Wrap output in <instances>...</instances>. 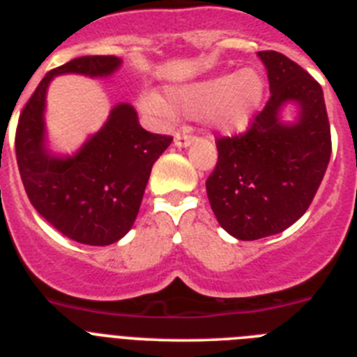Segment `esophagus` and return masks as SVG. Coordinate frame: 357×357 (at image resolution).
Returning <instances> with one entry per match:
<instances>
[{
    "instance_id": "esophagus-1",
    "label": "esophagus",
    "mask_w": 357,
    "mask_h": 357,
    "mask_svg": "<svg viewBox=\"0 0 357 357\" xmlns=\"http://www.w3.org/2000/svg\"><path fill=\"white\" fill-rule=\"evenodd\" d=\"M195 137L193 135L188 134H175V146L182 148V146H189V144H193Z\"/></svg>"
}]
</instances>
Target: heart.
<instances>
[{
    "label": "heart",
    "mask_w": 357,
    "mask_h": 357,
    "mask_svg": "<svg viewBox=\"0 0 357 357\" xmlns=\"http://www.w3.org/2000/svg\"><path fill=\"white\" fill-rule=\"evenodd\" d=\"M263 94L264 82L259 73L241 69L236 75H218L197 84L172 87L168 103L157 94H143L141 105L155 116H172L176 110L195 119L211 118L222 132L238 134L248 127Z\"/></svg>",
    "instance_id": "obj_1"
}]
</instances>
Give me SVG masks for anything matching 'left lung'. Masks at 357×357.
I'll use <instances>...</instances> for the list:
<instances>
[{"label": "left lung", "mask_w": 357, "mask_h": 357, "mask_svg": "<svg viewBox=\"0 0 357 357\" xmlns=\"http://www.w3.org/2000/svg\"><path fill=\"white\" fill-rule=\"evenodd\" d=\"M270 100L245 134L216 141L218 162L206 182L218 223L241 241L288 229L311 206L331 159V127L320 84L279 52H259ZM288 101L301 114L278 119Z\"/></svg>", "instance_id": "left-lung-1"}]
</instances>
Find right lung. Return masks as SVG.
<instances>
[{
    "instance_id": "1",
    "label": "right lung",
    "mask_w": 357,
    "mask_h": 357,
    "mask_svg": "<svg viewBox=\"0 0 357 357\" xmlns=\"http://www.w3.org/2000/svg\"><path fill=\"white\" fill-rule=\"evenodd\" d=\"M119 66L114 55H89L52 69L23 107L15 130V157L31 206L62 234L93 247L116 243L132 229L151 166L173 137L146 132L134 107L119 103L75 155H52L44 130L46 89L62 73L109 77Z\"/></svg>"
}]
</instances>
